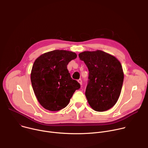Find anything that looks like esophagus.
<instances>
[{"mask_svg":"<svg viewBox=\"0 0 148 148\" xmlns=\"http://www.w3.org/2000/svg\"><path fill=\"white\" fill-rule=\"evenodd\" d=\"M78 82L81 84V85H82V79H78Z\"/></svg>","mask_w":148,"mask_h":148,"instance_id":"1","label":"esophagus"}]
</instances>
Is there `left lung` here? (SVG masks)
Listing matches in <instances>:
<instances>
[{"instance_id":"left-lung-1","label":"left lung","mask_w":148,"mask_h":148,"mask_svg":"<svg viewBox=\"0 0 148 148\" xmlns=\"http://www.w3.org/2000/svg\"><path fill=\"white\" fill-rule=\"evenodd\" d=\"M89 71L86 96L91 107L98 112L111 108L122 90L123 73L114 56L101 50L84 51L78 54Z\"/></svg>"}]
</instances>
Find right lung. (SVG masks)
<instances>
[{
    "label": "right lung",
    "instance_id": "right-lung-1",
    "mask_svg": "<svg viewBox=\"0 0 148 148\" xmlns=\"http://www.w3.org/2000/svg\"><path fill=\"white\" fill-rule=\"evenodd\" d=\"M75 53L53 50L38 57L31 73V82L36 98L45 109L57 111L69 104L80 84L70 76L67 66L77 58Z\"/></svg>",
    "mask_w": 148,
    "mask_h": 148
}]
</instances>
